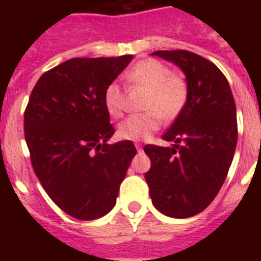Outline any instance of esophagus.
<instances>
[{
    "instance_id": "34e87169",
    "label": "esophagus",
    "mask_w": 261,
    "mask_h": 261,
    "mask_svg": "<svg viewBox=\"0 0 261 261\" xmlns=\"http://www.w3.org/2000/svg\"><path fill=\"white\" fill-rule=\"evenodd\" d=\"M136 148L138 149V151H142V145L140 144V142H136Z\"/></svg>"
}]
</instances>
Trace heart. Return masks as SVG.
I'll use <instances>...</instances> for the list:
<instances>
[{"label": "heart", "mask_w": 261, "mask_h": 261, "mask_svg": "<svg viewBox=\"0 0 261 261\" xmlns=\"http://www.w3.org/2000/svg\"><path fill=\"white\" fill-rule=\"evenodd\" d=\"M127 86L147 88L144 102L147 113L131 114L117 127V134L123 140L142 141L152 136L162 123V117L172 120L177 117L187 100V84L180 75L172 74L162 61L145 59L133 65L124 74ZM103 102L112 117H120L125 106V95L117 82L106 86Z\"/></svg>", "instance_id": "b5f03b06"}]
</instances>
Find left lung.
<instances>
[{
    "label": "left lung",
    "mask_w": 261,
    "mask_h": 261,
    "mask_svg": "<svg viewBox=\"0 0 261 261\" xmlns=\"http://www.w3.org/2000/svg\"><path fill=\"white\" fill-rule=\"evenodd\" d=\"M152 56L183 71L187 100L164 140L172 147L145 145L151 169L145 173L153 207L170 218H189L211 204L233 159L238 142L236 106L217 65L186 50Z\"/></svg>",
    "instance_id": "obj_1"
}]
</instances>
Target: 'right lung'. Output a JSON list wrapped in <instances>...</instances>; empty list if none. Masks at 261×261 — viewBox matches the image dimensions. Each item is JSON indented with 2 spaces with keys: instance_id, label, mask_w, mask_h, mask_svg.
I'll return each instance as SVG.
<instances>
[{
  "instance_id": "1",
  "label": "right lung",
  "mask_w": 261,
  "mask_h": 261,
  "mask_svg": "<svg viewBox=\"0 0 261 261\" xmlns=\"http://www.w3.org/2000/svg\"><path fill=\"white\" fill-rule=\"evenodd\" d=\"M133 56L71 59L39 78L25 112L32 166L50 198L81 221L105 217L136 156L114 134L103 95Z\"/></svg>"
}]
</instances>
